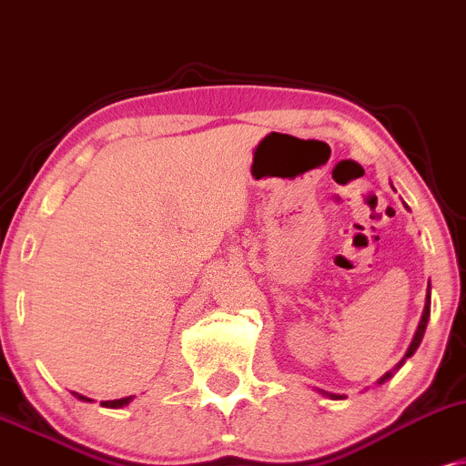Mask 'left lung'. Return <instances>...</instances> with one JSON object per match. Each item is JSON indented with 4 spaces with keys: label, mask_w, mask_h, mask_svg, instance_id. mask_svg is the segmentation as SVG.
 <instances>
[{
    "label": "left lung",
    "mask_w": 466,
    "mask_h": 466,
    "mask_svg": "<svg viewBox=\"0 0 466 466\" xmlns=\"http://www.w3.org/2000/svg\"><path fill=\"white\" fill-rule=\"evenodd\" d=\"M403 205H406V202H403ZM430 286H428V297H425V308H423V316H420V320H419V327H417V331H414V338H412V342H410V347H408V351H406V355H403L401 358V362H399L395 369L392 370H388V373H384L380 377V380H377V386H381L384 384V381H388L390 380L392 375L397 373L399 369H401L403 364H406V360L408 358H412L414 353H417V349H419V344H420V340H423V333H425V327H428V320H430ZM320 395H325V397H329V399H344V395H333V392H325V390H319Z\"/></svg>",
    "instance_id": "8db88e82"
}]
</instances>
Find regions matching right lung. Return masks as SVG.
<instances>
[{"instance_id":"right-lung-1","label":"right lung","mask_w":466,"mask_h":466,"mask_svg":"<svg viewBox=\"0 0 466 466\" xmlns=\"http://www.w3.org/2000/svg\"><path fill=\"white\" fill-rule=\"evenodd\" d=\"M74 395L78 397L80 401H93V399L85 397V395H78V392H74ZM130 401H133V397H124V399H113V401H100V406L102 408H124V406H128Z\"/></svg>"}]
</instances>
